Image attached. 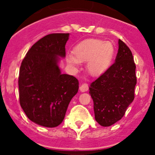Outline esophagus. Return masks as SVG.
<instances>
[{
    "mask_svg": "<svg viewBox=\"0 0 155 155\" xmlns=\"http://www.w3.org/2000/svg\"><path fill=\"white\" fill-rule=\"evenodd\" d=\"M79 88H80L81 91H82V92H84V91H87V90H88V85H87V84H85V83H84V84H81Z\"/></svg>",
    "mask_w": 155,
    "mask_h": 155,
    "instance_id": "1",
    "label": "esophagus"
}]
</instances>
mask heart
<instances>
[{"mask_svg": "<svg viewBox=\"0 0 155 155\" xmlns=\"http://www.w3.org/2000/svg\"><path fill=\"white\" fill-rule=\"evenodd\" d=\"M73 53L74 57H68V62L71 65L78 66L80 62H87L88 73L98 77L110 68L115 55V48L111 42L89 39L77 45Z\"/></svg>", "mask_w": 155, "mask_h": 155, "instance_id": "b5f03b06", "label": "heart"}]
</instances>
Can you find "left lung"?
I'll use <instances>...</instances> for the list:
<instances>
[{"instance_id":"left-lung-1","label":"left lung","mask_w":155,"mask_h":155,"mask_svg":"<svg viewBox=\"0 0 155 155\" xmlns=\"http://www.w3.org/2000/svg\"><path fill=\"white\" fill-rule=\"evenodd\" d=\"M115 61L89 87L95 120L102 127H109L121 120L134 99L136 65L132 52L121 39Z\"/></svg>"}]
</instances>
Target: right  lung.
<instances>
[{"instance_id":"obj_1","label":"right lung","mask_w":155,"mask_h":155,"mask_svg":"<svg viewBox=\"0 0 155 155\" xmlns=\"http://www.w3.org/2000/svg\"><path fill=\"white\" fill-rule=\"evenodd\" d=\"M69 33H52L37 41L21 62L19 102L31 121L46 127L63 122L71 100L78 91V80L61 74L59 57L66 56Z\"/></svg>"}]
</instances>
